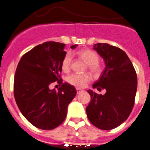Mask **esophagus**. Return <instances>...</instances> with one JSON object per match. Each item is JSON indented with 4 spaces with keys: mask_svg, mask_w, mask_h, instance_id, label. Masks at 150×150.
<instances>
[{
    "mask_svg": "<svg viewBox=\"0 0 150 150\" xmlns=\"http://www.w3.org/2000/svg\"><path fill=\"white\" fill-rule=\"evenodd\" d=\"M76 92H77V93H80V92H81L82 90H83V89H80V88H76Z\"/></svg>",
    "mask_w": 150,
    "mask_h": 150,
    "instance_id": "obj_1",
    "label": "esophagus"
}]
</instances>
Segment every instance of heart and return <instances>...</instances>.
<instances>
[{"label":"heart","instance_id":"1","mask_svg":"<svg viewBox=\"0 0 150 150\" xmlns=\"http://www.w3.org/2000/svg\"><path fill=\"white\" fill-rule=\"evenodd\" d=\"M78 54L82 57L86 63L88 64V67L91 71L95 74L99 73L101 70V67L98 64L99 56L96 52H93L90 49H83L78 52ZM72 62V55L70 53H67L63 57L61 61V68L64 71L67 72L70 68V65ZM91 76L89 74H79L74 73L67 76V82L71 85L77 88H83L87 85L90 81Z\"/></svg>","mask_w":150,"mask_h":150}]
</instances>
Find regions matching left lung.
I'll return each mask as SVG.
<instances>
[{
    "mask_svg": "<svg viewBox=\"0 0 150 150\" xmlns=\"http://www.w3.org/2000/svg\"><path fill=\"white\" fill-rule=\"evenodd\" d=\"M93 49L104 59L105 68L93 88L106 89L105 95L88 90L91 101L86 107L88 119L101 130H112L129 117L136 96L137 76L132 63L121 48L106 43L94 45Z\"/></svg>",
    "mask_w": 150,
    "mask_h": 150,
    "instance_id": "1",
    "label": "left lung"
}]
</instances>
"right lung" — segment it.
Masks as SVG:
<instances>
[{
  "label": "right lung",
  "mask_w": 150,
  "mask_h": 150,
  "mask_svg": "<svg viewBox=\"0 0 150 150\" xmlns=\"http://www.w3.org/2000/svg\"><path fill=\"white\" fill-rule=\"evenodd\" d=\"M64 47L56 42L38 45L24 54L16 67L13 83L16 105L24 117L42 130H52L62 124L67 106L76 95L74 86L64 83L61 78ZM55 81L62 84L58 91L49 89Z\"/></svg>",
  "instance_id": "obj_1"
}]
</instances>
